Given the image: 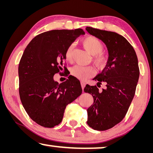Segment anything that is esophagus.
Returning a JSON list of instances; mask_svg holds the SVG:
<instances>
[{"label": "esophagus", "instance_id": "34e87169", "mask_svg": "<svg viewBox=\"0 0 153 153\" xmlns=\"http://www.w3.org/2000/svg\"><path fill=\"white\" fill-rule=\"evenodd\" d=\"M80 84H81L82 88V90H83V89H84V87H85V85H86L85 82H80Z\"/></svg>", "mask_w": 153, "mask_h": 153}]
</instances>
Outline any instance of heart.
I'll return each instance as SVG.
<instances>
[{
  "label": "heart",
  "instance_id": "b5f03b06",
  "mask_svg": "<svg viewBox=\"0 0 153 153\" xmlns=\"http://www.w3.org/2000/svg\"><path fill=\"white\" fill-rule=\"evenodd\" d=\"M84 48L90 54L93 55L92 61L94 66L99 70L103 69L105 67L108 61V57L105 54L101 52L103 50V44L97 38L89 36L84 38L82 41ZM73 50L74 45H69L65 51V59L71 62L73 59ZM94 69L92 67L75 65L71 69V74L76 78L85 80V79L93 76Z\"/></svg>",
  "mask_w": 153,
  "mask_h": 153
}]
</instances>
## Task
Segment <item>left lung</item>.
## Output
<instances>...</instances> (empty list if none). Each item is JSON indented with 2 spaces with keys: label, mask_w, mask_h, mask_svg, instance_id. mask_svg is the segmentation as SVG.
Segmentation results:
<instances>
[{
  "label": "left lung",
  "mask_w": 153,
  "mask_h": 153,
  "mask_svg": "<svg viewBox=\"0 0 153 153\" xmlns=\"http://www.w3.org/2000/svg\"><path fill=\"white\" fill-rule=\"evenodd\" d=\"M86 30L102 41L108 50L107 65L93 79L97 86L105 83V88L100 91L87 84L84 89L94 100L87 110V124L94 130L105 131L119 123L127 112L140 76L137 57L132 45L119 34L92 27Z\"/></svg>",
  "instance_id": "8db88e82"
}]
</instances>
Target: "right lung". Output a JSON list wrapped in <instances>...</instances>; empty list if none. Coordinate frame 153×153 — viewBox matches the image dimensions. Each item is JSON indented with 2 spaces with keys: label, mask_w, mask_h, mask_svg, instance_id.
Masks as SVG:
<instances>
[{
  "label": "right lung",
  "mask_w": 153,
  "mask_h": 153,
  "mask_svg": "<svg viewBox=\"0 0 153 153\" xmlns=\"http://www.w3.org/2000/svg\"><path fill=\"white\" fill-rule=\"evenodd\" d=\"M84 34L81 28L47 31L34 37L24 50L18 67L19 94L29 117L42 127L59 125L66 106L82 94L75 77L59 84L54 76L62 69L68 46Z\"/></svg>",
  "instance_id": "obj_1"
}]
</instances>
